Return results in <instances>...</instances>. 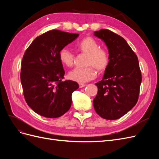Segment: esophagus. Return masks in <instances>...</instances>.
I'll use <instances>...</instances> for the list:
<instances>
[{
	"instance_id": "obj_1",
	"label": "esophagus",
	"mask_w": 159,
	"mask_h": 159,
	"mask_svg": "<svg viewBox=\"0 0 159 159\" xmlns=\"http://www.w3.org/2000/svg\"><path fill=\"white\" fill-rule=\"evenodd\" d=\"M85 84H79V87L80 88H82L84 87H85Z\"/></svg>"
}]
</instances>
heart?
<instances>
[{"mask_svg":"<svg viewBox=\"0 0 159 159\" xmlns=\"http://www.w3.org/2000/svg\"><path fill=\"white\" fill-rule=\"evenodd\" d=\"M76 49L82 54L87 55L86 68H75L68 74L71 80L78 83H86L93 80L96 76L95 68L99 72L104 71L107 69L109 63L108 52L100 48L99 42L90 36L85 37L77 43ZM60 61L67 67L74 65L75 56L66 48L60 50L59 52Z\"/></svg>","mask_w":159,"mask_h":159,"instance_id":"b5f03b06","label":"heart"}]
</instances>
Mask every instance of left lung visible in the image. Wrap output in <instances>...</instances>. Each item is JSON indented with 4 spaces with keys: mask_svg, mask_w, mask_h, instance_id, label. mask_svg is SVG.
I'll list each match as a JSON object with an SVG mask.
<instances>
[{
    "mask_svg": "<svg viewBox=\"0 0 159 159\" xmlns=\"http://www.w3.org/2000/svg\"><path fill=\"white\" fill-rule=\"evenodd\" d=\"M106 44L109 63L98 86L93 107L100 117L119 119L136 105L142 81L138 57L123 38L107 29L94 32Z\"/></svg>",
    "mask_w": 159,
    "mask_h": 159,
    "instance_id": "left-lung-1",
    "label": "left lung"
}]
</instances>
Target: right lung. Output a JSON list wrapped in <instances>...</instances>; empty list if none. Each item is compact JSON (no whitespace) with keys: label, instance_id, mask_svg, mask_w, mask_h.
Returning <instances> with one entry per match:
<instances>
[{"label":"right lung","instance_id":"add662e5","mask_svg":"<svg viewBox=\"0 0 159 159\" xmlns=\"http://www.w3.org/2000/svg\"><path fill=\"white\" fill-rule=\"evenodd\" d=\"M78 36L58 30L48 31L35 38L24 54L20 71L24 96L28 106L43 117H61L71 107V94L79 85L62 81L65 71L59 52Z\"/></svg>","mask_w":159,"mask_h":159}]
</instances>
